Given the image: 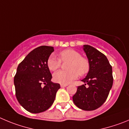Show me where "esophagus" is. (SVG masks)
<instances>
[{"label":"esophagus","mask_w":129,"mask_h":129,"mask_svg":"<svg viewBox=\"0 0 129 129\" xmlns=\"http://www.w3.org/2000/svg\"><path fill=\"white\" fill-rule=\"evenodd\" d=\"M67 84H60V86L61 87H65V86H67Z\"/></svg>","instance_id":"esophagus-1"}]
</instances>
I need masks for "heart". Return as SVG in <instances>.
Returning a JSON list of instances; mask_svg holds the SVG:
<instances>
[{"label": "heart", "instance_id": "b5f03b06", "mask_svg": "<svg viewBox=\"0 0 129 129\" xmlns=\"http://www.w3.org/2000/svg\"><path fill=\"white\" fill-rule=\"evenodd\" d=\"M59 58L51 55L47 60V66L50 71H55L60 67L61 61H69L67 70L58 71L53 74V80L61 84L70 83L78 78L85 76L90 71V62L86 58L73 49H66L58 53Z\"/></svg>", "mask_w": 129, "mask_h": 129}]
</instances>
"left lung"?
<instances>
[{
	"instance_id": "8db88e82",
	"label": "left lung",
	"mask_w": 129,
	"mask_h": 129,
	"mask_svg": "<svg viewBox=\"0 0 129 129\" xmlns=\"http://www.w3.org/2000/svg\"><path fill=\"white\" fill-rule=\"evenodd\" d=\"M83 50L90 62V71L82 79L85 85L78 86L73 95L74 104L85 111H93L106 101L113 86L112 67L106 56L90 45H84ZM87 84L89 87L85 85Z\"/></svg>"
}]
</instances>
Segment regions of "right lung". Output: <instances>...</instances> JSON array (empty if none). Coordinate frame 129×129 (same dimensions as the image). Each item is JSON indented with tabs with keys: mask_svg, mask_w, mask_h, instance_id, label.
Here are the masks:
<instances>
[{
	"mask_svg": "<svg viewBox=\"0 0 129 129\" xmlns=\"http://www.w3.org/2000/svg\"><path fill=\"white\" fill-rule=\"evenodd\" d=\"M53 51L52 46L37 47L18 66L14 78L16 97L21 106L32 113L49 109L60 88V84L51 81L52 76L47 66Z\"/></svg>",
	"mask_w": 129,
	"mask_h": 129,
	"instance_id": "add662e5",
	"label": "right lung"
}]
</instances>
